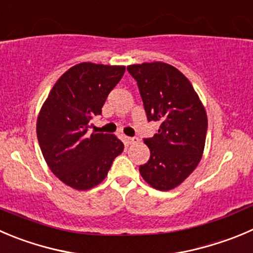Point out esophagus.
<instances>
[{"label": "esophagus", "instance_id": "34e87169", "mask_svg": "<svg viewBox=\"0 0 253 253\" xmlns=\"http://www.w3.org/2000/svg\"><path fill=\"white\" fill-rule=\"evenodd\" d=\"M124 141H125V143H126V144H132V143H134V142L138 141V139L134 138V137H127V136H124Z\"/></svg>", "mask_w": 253, "mask_h": 253}]
</instances>
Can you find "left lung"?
<instances>
[{"instance_id": "left-lung-1", "label": "left lung", "mask_w": 253, "mask_h": 253, "mask_svg": "<svg viewBox=\"0 0 253 253\" xmlns=\"http://www.w3.org/2000/svg\"><path fill=\"white\" fill-rule=\"evenodd\" d=\"M136 79L148 121L161 122L158 132L144 139L151 151L139 166L142 178L157 190L180 185L203 157L208 116L192 83L176 68L162 63L127 67Z\"/></svg>"}]
</instances>
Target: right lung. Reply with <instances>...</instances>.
I'll list each match as a JSON object with an SVG mask.
<instances>
[{
  "label": "right lung",
  "instance_id": "obj_1",
  "mask_svg": "<svg viewBox=\"0 0 253 253\" xmlns=\"http://www.w3.org/2000/svg\"><path fill=\"white\" fill-rule=\"evenodd\" d=\"M125 70L89 61L74 65L56 80L39 111L37 137L44 159L54 175L77 190L101 183L125 148L115 134H87Z\"/></svg>",
  "mask_w": 253,
  "mask_h": 253
}]
</instances>
